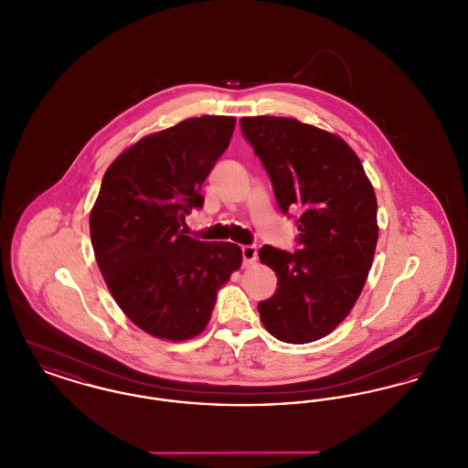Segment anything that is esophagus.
<instances>
[{
	"label": "esophagus",
	"mask_w": 468,
	"mask_h": 468,
	"mask_svg": "<svg viewBox=\"0 0 468 468\" xmlns=\"http://www.w3.org/2000/svg\"><path fill=\"white\" fill-rule=\"evenodd\" d=\"M256 258H258V249H256V245H244V247H242V260H244L245 267L252 265V263L256 261Z\"/></svg>",
	"instance_id": "34e87169"
}]
</instances>
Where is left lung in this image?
Instances as JSON below:
<instances>
[{
    "label": "left lung",
    "instance_id": "left-lung-1",
    "mask_svg": "<svg viewBox=\"0 0 468 468\" xmlns=\"http://www.w3.org/2000/svg\"><path fill=\"white\" fill-rule=\"evenodd\" d=\"M282 214L298 212V249L271 245L260 260L277 290L258 303L263 326L288 344L323 338L356 303L378 244V200L363 165L338 136L288 117H242Z\"/></svg>",
    "mask_w": 468,
    "mask_h": 468
}]
</instances>
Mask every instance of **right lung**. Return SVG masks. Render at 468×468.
I'll list each match as a JSON object with an SVG mask.
<instances>
[{
  "mask_svg": "<svg viewBox=\"0 0 468 468\" xmlns=\"http://www.w3.org/2000/svg\"><path fill=\"white\" fill-rule=\"evenodd\" d=\"M235 117L201 115L149 134L105 172L90 210V244L113 300L138 328L168 340L201 334L218 290L240 268L229 242L182 229L229 145Z\"/></svg>",
  "mask_w": 468,
  "mask_h": 468,
  "instance_id": "add662e5",
  "label": "right lung"
}]
</instances>
